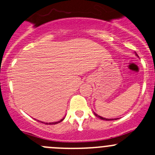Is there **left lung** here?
<instances>
[{
  "instance_id": "left-lung-1",
  "label": "left lung",
  "mask_w": 155,
  "mask_h": 155,
  "mask_svg": "<svg viewBox=\"0 0 155 155\" xmlns=\"http://www.w3.org/2000/svg\"><path fill=\"white\" fill-rule=\"evenodd\" d=\"M136 55H137V54H136ZM94 113V115H95V116H97V117L100 118V119H103V120H107V121H110V120H113V119H106V118H104V117H102V116H99V115H97V113Z\"/></svg>"
}]
</instances>
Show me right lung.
Wrapping results in <instances>:
<instances>
[{
  "label": "right lung",
  "mask_w": 155,
  "mask_h": 155,
  "mask_svg": "<svg viewBox=\"0 0 155 155\" xmlns=\"http://www.w3.org/2000/svg\"><path fill=\"white\" fill-rule=\"evenodd\" d=\"M64 118H63V119H61V120H59V121H58V122H54V123H44V122H41V123H45V124H49V125H54V124H57V123H61V121H63L64 120Z\"/></svg>",
  "instance_id": "right-lung-1"
}]
</instances>
